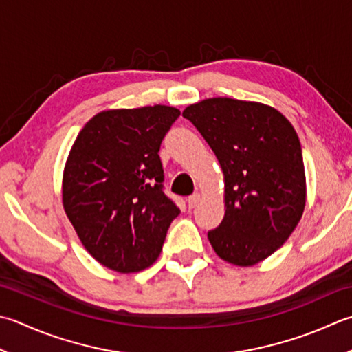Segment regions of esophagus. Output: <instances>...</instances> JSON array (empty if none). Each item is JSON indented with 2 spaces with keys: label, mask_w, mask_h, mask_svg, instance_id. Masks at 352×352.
<instances>
[{
  "label": "esophagus",
  "mask_w": 352,
  "mask_h": 352,
  "mask_svg": "<svg viewBox=\"0 0 352 352\" xmlns=\"http://www.w3.org/2000/svg\"><path fill=\"white\" fill-rule=\"evenodd\" d=\"M199 199H201V195L198 194H192L189 198H188V204H189V208L190 209H194V208H197V204L199 203Z\"/></svg>",
  "instance_id": "1"
}]
</instances>
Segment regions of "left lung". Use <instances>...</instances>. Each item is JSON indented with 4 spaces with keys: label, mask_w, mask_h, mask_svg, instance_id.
<instances>
[{
    "label": "left lung",
    "mask_w": 352,
    "mask_h": 352,
    "mask_svg": "<svg viewBox=\"0 0 352 352\" xmlns=\"http://www.w3.org/2000/svg\"><path fill=\"white\" fill-rule=\"evenodd\" d=\"M215 153L226 182V215L208 236L219 258L249 267L270 256L305 208L299 137L274 108L230 98L183 111Z\"/></svg>",
    "instance_id": "left-lung-1"
}]
</instances>
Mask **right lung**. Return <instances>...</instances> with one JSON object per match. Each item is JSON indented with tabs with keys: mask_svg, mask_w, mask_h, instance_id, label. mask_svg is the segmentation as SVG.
<instances>
[{
	"mask_svg": "<svg viewBox=\"0 0 352 352\" xmlns=\"http://www.w3.org/2000/svg\"><path fill=\"white\" fill-rule=\"evenodd\" d=\"M180 111L154 105L94 116L76 139L62 201L89 254L111 270L149 267L180 209L164 194L158 155Z\"/></svg>",
	"mask_w": 352,
	"mask_h": 352,
	"instance_id": "add662e5",
	"label": "right lung"
}]
</instances>
